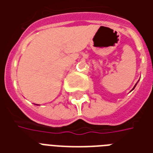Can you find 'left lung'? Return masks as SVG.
<instances>
[{"mask_svg":"<svg viewBox=\"0 0 153 153\" xmlns=\"http://www.w3.org/2000/svg\"><path fill=\"white\" fill-rule=\"evenodd\" d=\"M135 86H136V85H135Z\"/></svg>","mask_w":153,"mask_h":153,"instance_id":"1","label":"left lung"}]
</instances>
